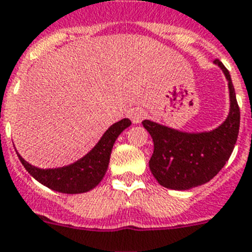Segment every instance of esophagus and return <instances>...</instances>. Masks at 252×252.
I'll use <instances>...</instances> for the list:
<instances>
[{"instance_id":"esophagus-1","label":"esophagus","mask_w":252,"mask_h":252,"mask_svg":"<svg viewBox=\"0 0 252 252\" xmlns=\"http://www.w3.org/2000/svg\"><path fill=\"white\" fill-rule=\"evenodd\" d=\"M128 117L130 120L134 122V124H140L144 117H146V112L142 109V108H132L130 112H128Z\"/></svg>"}]
</instances>
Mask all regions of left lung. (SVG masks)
<instances>
[{"label":"left lung","instance_id":"obj_1","mask_svg":"<svg viewBox=\"0 0 252 252\" xmlns=\"http://www.w3.org/2000/svg\"><path fill=\"white\" fill-rule=\"evenodd\" d=\"M228 79L230 112L224 124L212 131L183 132L152 121L142 124L154 140L150 169L161 186L172 190H189L209 182L234 150L239 131V106L230 74L222 62L215 60Z\"/></svg>","mask_w":252,"mask_h":252}]
</instances>
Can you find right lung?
<instances>
[{"instance_id": "obj_1", "label": "right lung", "mask_w": 252, "mask_h": 252, "mask_svg": "<svg viewBox=\"0 0 252 252\" xmlns=\"http://www.w3.org/2000/svg\"><path fill=\"white\" fill-rule=\"evenodd\" d=\"M131 125L128 118L112 125L98 140V143L84 158L63 168L40 169L28 164L18 154L26 170L41 185L63 194H82L87 192L101 182L109 165L112 148L121 132Z\"/></svg>"}]
</instances>
